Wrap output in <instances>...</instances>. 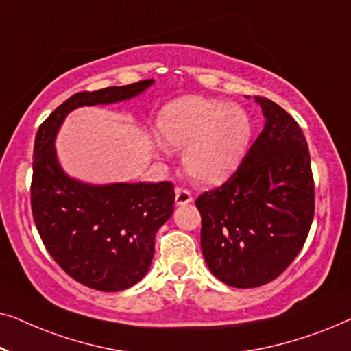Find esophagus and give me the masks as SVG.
Returning <instances> with one entry per match:
<instances>
[{
	"instance_id": "obj_1",
	"label": "esophagus",
	"mask_w": 351,
	"mask_h": 351,
	"mask_svg": "<svg viewBox=\"0 0 351 351\" xmlns=\"http://www.w3.org/2000/svg\"><path fill=\"white\" fill-rule=\"evenodd\" d=\"M193 201V195L186 189H176V204L184 206Z\"/></svg>"
}]
</instances>
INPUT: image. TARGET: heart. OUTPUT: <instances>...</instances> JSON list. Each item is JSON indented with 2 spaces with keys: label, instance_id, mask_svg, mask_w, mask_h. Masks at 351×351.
<instances>
[{
  "label": "heart",
  "instance_id": "b5f03b06",
  "mask_svg": "<svg viewBox=\"0 0 351 351\" xmlns=\"http://www.w3.org/2000/svg\"><path fill=\"white\" fill-rule=\"evenodd\" d=\"M165 145L184 150V166L199 184H220L237 169L251 138L239 105L186 95L167 104L156 121Z\"/></svg>",
  "mask_w": 351,
  "mask_h": 351
}]
</instances>
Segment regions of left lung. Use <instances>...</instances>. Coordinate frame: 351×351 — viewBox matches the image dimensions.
I'll return each mask as SVG.
<instances>
[{
    "label": "left lung",
    "instance_id": "8db88e82",
    "mask_svg": "<svg viewBox=\"0 0 351 351\" xmlns=\"http://www.w3.org/2000/svg\"><path fill=\"white\" fill-rule=\"evenodd\" d=\"M265 126L234 174L201 193V251L213 275L247 289L281 275L304 247L315 215L308 143L294 118L256 97Z\"/></svg>",
    "mask_w": 351,
    "mask_h": 351
}]
</instances>
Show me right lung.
I'll list each match as a JSON object with an SVG mask.
<instances>
[{
  "mask_svg": "<svg viewBox=\"0 0 351 351\" xmlns=\"http://www.w3.org/2000/svg\"><path fill=\"white\" fill-rule=\"evenodd\" d=\"M152 84L153 80H143L76 93L36 132L30 189L33 220L51 257L90 289L123 291L147 275L155 234L174 213V185H89L71 179L57 161V131L71 110L132 99Z\"/></svg>",
  "mask_w": 351,
  "mask_h": 351,
  "instance_id": "right-lung-1",
  "label": "right lung"
}]
</instances>
